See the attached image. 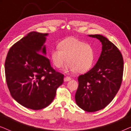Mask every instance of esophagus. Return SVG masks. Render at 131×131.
Instances as JSON below:
<instances>
[{
  "mask_svg": "<svg viewBox=\"0 0 131 131\" xmlns=\"http://www.w3.org/2000/svg\"><path fill=\"white\" fill-rule=\"evenodd\" d=\"M64 81H65V82L70 81V80H71V78H70V77H69V76H66V77H65V78H64Z\"/></svg>",
  "mask_w": 131,
  "mask_h": 131,
  "instance_id": "1",
  "label": "esophagus"
}]
</instances>
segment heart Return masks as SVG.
Masks as SVG:
<instances>
[{
  "mask_svg": "<svg viewBox=\"0 0 131 131\" xmlns=\"http://www.w3.org/2000/svg\"><path fill=\"white\" fill-rule=\"evenodd\" d=\"M58 47L51 51V60L57 68H61L66 60V70L76 73L86 72L92 67L94 52L90 45L75 37H69L61 41Z\"/></svg>",
  "mask_w": 131,
  "mask_h": 131,
  "instance_id": "1",
  "label": "heart"
}]
</instances>
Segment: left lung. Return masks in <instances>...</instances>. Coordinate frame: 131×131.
Segmentation results:
<instances>
[{
  "mask_svg": "<svg viewBox=\"0 0 131 131\" xmlns=\"http://www.w3.org/2000/svg\"><path fill=\"white\" fill-rule=\"evenodd\" d=\"M102 43V51L92 69L78 78L79 86L75 95L77 105L88 112L103 109L113 100L121 87L123 60L118 48L100 35H89Z\"/></svg>",
  "mask_w": 131,
  "mask_h": 131,
  "instance_id": "1",
  "label": "left lung"
}]
</instances>
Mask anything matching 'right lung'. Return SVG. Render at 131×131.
I'll return each instance as SVG.
<instances>
[{"instance_id":"1","label":"right lung","mask_w":131,"mask_h":131,"mask_svg":"<svg viewBox=\"0 0 131 131\" xmlns=\"http://www.w3.org/2000/svg\"><path fill=\"white\" fill-rule=\"evenodd\" d=\"M48 35L36 31L28 33L10 48L5 60L10 95L23 106L32 110L48 106L64 82V75L55 71L44 56Z\"/></svg>"}]
</instances>
